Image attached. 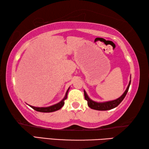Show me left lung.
<instances>
[{
  "mask_svg": "<svg viewBox=\"0 0 149 149\" xmlns=\"http://www.w3.org/2000/svg\"><path fill=\"white\" fill-rule=\"evenodd\" d=\"M131 84V81L129 83V85L126 89L125 91L123 93V94L121 96L120 98H118L116 100H112V101H108V102H97L93 101V100H91L89 97H88L86 92L84 91V96H85V99L86 100H87V104L89 107L92 108V109L94 110H111L112 108H114L117 107V106L119 105L120 104V102L122 101L124 99L126 94L129 90L130 88V85Z\"/></svg>",
  "mask_w": 149,
  "mask_h": 149,
  "instance_id": "1",
  "label": "left lung"
}]
</instances>
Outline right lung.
Returning a JSON list of instances; mask_svg holds the SVG:
<instances>
[{
	"instance_id": "1",
	"label": "right lung",
	"mask_w": 149,
	"mask_h": 149,
	"mask_svg": "<svg viewBox=\"0 0 149 149\" xmlns=\"http://www.w3.org/2000/svg\"><path fill=\"white\" fill-rule=\"evenodd\" d=\"M68 90L69 89H68V91H66V93H65V95L64 99H63L60 102L57 103L56 104L50 106V107H32V106H30V107H31L33 109L37 111V112H54V111L58 110L64 104L65 100L67 99V95H68Z\"/></svg>"
}]
</instances>
